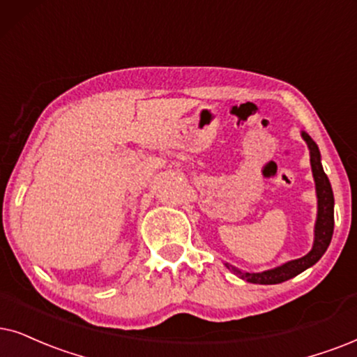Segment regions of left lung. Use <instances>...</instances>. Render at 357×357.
<instances>
[{
    "label": "left lung",
    "instance_id": "obj_1",
    "mask_svg": "<svg viewBox=\"0 0 357 357\" xmlns=\"http://www.w3.org/2000/svg\"><path fill=\"white\" fill-rule=\"evenodd\" d=\"M301 138L308 145L310 150V163H311V173H313L314 188H317V199H318V211H317V222H314V238L313 247L308 254L301 257V259H295L285 264L278 265V267L264 270V272H245L234 267L231 264H224L231 272L237 275L238 278L245 280V282L257 283V285H277V283L287 282L306 268L313 267L317 261L324 255V252L329 247L331 242L333 231H335V196H333L331 183H329L326 173H324L321 165V153L313 138L306 132H301Z\"/></svg>",
    "mask_w": 357,
    "mask_h": 357
}]
</instances>
